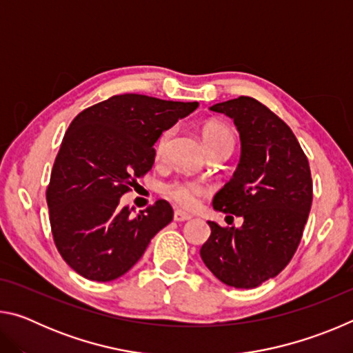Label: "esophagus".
<instances>
[{
	"instance_id": "esophagus-1",
	"label": "esophagus",
	"mask_w": 353,
	"mask_h": 353,
	"mask_svg": "<svg viewBox=\"0 0 353 353\" xmlns=\"http://www.w3.org/2000/svg\"><path fill=\"white\" fill-rule=\"evenodd\" d=\"M188 219H191V214L185 213L182 210L174 212V221H177V223H183V221H188Z\"/></svg>"
}]
</instances>
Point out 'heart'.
<instances>
[{
	"mask_svg": "<svg viewBox=\"0 0 353 353\" xmlns=\"http://www.w3.org/2000/svg\"><path fill=\"white\" fill-rule=\"evenodd\" d=\"M171 135H172V129H166L159 135V139L155 141V146H154V152L157 159L163 157ZM201 135L208 152L219 146H234V135H232L230 129L227 128L224 123H219V121L204 123L201 128ZM162 193L165 198H168L170 201L174 202L176 205L191 210V208L198 205V202L202 196L210 193V187H208L205 182H201V181H191V179H174V181L163 185Z\"/></svg>",
	"mask_w": 353,
	"mask_h": 353,
	"instance_id": "obj_1",
	"label": "heart"
}]
</instances>
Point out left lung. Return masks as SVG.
<instances>
[{"label": "left lung", "instance_id": "8db88e82", "mask_svg": "<svg viewBox=\"0 0 353 353\" xmlns=\"http://www.w3.org/2000/svg\"><path fill=\"white\" fill-rule=\"evenodd\" d=\"M234 119L241 155L236 171L213 198L214 210L241 216V227L208 221L201 259L235 288H255L288 265L301 243L313 201L307 155L283 119L250 97L210 107Z\"/></svg>", "mask_w": 353, "mask_h": 353}]
</instances>
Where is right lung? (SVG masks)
Wrapping results in <instances>:
<instances>
[{
	"label": "right lung",
	"mask_w": 353,
	"mask_h": 353,
	"mask_svg": "<svg viewBox=\"0 0 353 353\" xmlns=\"http://www.w3.org/2000/svg\"><path fill=\"white\" fill-rule=\"evenodd\" d=\"M198 103L115 94L82 110L65 134L46 188L56 248L94 282L121 277L172 221L163 199L132 214L119 198L152 168L154 143Z\"/></svg>",
	"instance_id": "obj_1"
}]
</instances>
